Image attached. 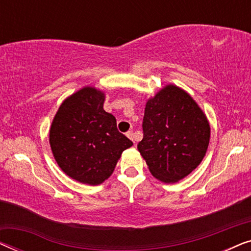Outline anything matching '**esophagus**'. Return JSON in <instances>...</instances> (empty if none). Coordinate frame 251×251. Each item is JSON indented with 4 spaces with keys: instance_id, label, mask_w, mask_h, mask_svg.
Masks as SVG:
<instances>
[{
    "instance_id": "34e87169",
    "label": "esophagus",
    "mask_w": 251,
    "mask_h": 251,
    "mask_svg": "<svg viewBox=\"0 0 251 251\" xmlns=\"http://www.w3.org/2000/svg\"><path fill=\"white\" fill-rule=\"evenodd\" d=\"M126 137H128L129 139H131L132 142L136 144V142H135V133H133V131H128V132H126Z\"/></svg>"
}]
</instances>
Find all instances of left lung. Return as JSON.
I'll return each mask as SVG.
<instances>
[{"label":"left lung","mask_w":251,"mask_h":251,"mask_svg":"<svg viewBox=\"0 0 251 251\" xmlns=\"http://www.w3.org/2000/svg\"><path fill=\"white\" fill-rule=\"evenodd\" d=\"M140 155L162 183H177L203 160L210 140L204 112L183 89L167 84L146 102Z\"/></svg>","instance_id":"1"}]
</instances>
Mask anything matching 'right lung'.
Masks as SVG:
<instances>
[{
	"label": "right lung",
	"instance_id": "1",
	"mask_svg": "<svg viewBox=\"0 0 251 251\" xmlns=\"http://www.w3.org/2000/svg\"><path fill=\"white\" fill-rule=\"evenodd\" d=\"M105 92L84 87L61 102L51 123L49 143L58 166L72 179L99 185L115 169L132 142L104 109Z\"/></svg>",
	"mask_w": 251,
	"mask_h": 251
}]
</instances>
